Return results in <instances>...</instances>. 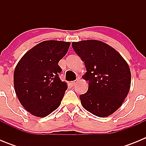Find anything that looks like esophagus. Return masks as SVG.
<instances>
[{"label":"esophagus","instance_id":"34e87169","mask_svg":"<svg viewBox=\"0 0 146 146\" xmlns=\"http://www.w3.org/2000/svg\"><path fill=\"white\" fill-rule=\"evenodd\" d=\"M77 80H74V81H72V82H71V84L72 85V86H74V85L76 84V82H77Z\"/></svg>","mask_w":146,"mask_h":146}]
</instances>
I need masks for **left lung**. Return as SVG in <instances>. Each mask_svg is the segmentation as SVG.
<instances>
[{"label": "left lung", "instance_id": "1", "mask_svg": "<svg viewBox=\"0 0 146 146\" xmlns=\"http://www.w3.org/2000/svg\"><path fill=\"white\" fill-rule=\"evenodd\" d=\"M72 47L84 62L88 89L81 94L82 107L98 117L115 112L129 91L131 72L126 60L110 45L97 40L73 42Z\"/></svg>", "mask_w": 146, "mask_h": 146}]
</instances>
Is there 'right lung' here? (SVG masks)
I'll use <instances>...</instances> for the list:
<instances>
[{
	"instance_id": "right-lung-1",
	"label": "right lung",
	"mask_w": 146,
	"mask_h": 146,
	"mask_svg": "<svg viewBox=\"0 0 146 146\" xmlns=\"http://www.w3.org/2000/svg\"><path fill=\"white\" fill-rule=\"evenodd\" d=\"M69 46L70 42L44 41L18 62L14 72L15 92L24 108L35 116H47L60 106L67 85L60 80L58 62Z\"/></svg>"
}]
</instances>
